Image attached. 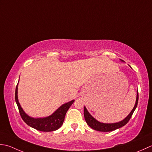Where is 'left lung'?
Segmentation results:
<instances>
[{
  "label": "left lung",
  "mask_w": 152,
  "mask_h": 152,
  "mask_svg": "<svg viewBox=\"0 0 152 152\" xmlns=\"http://www.w3.org/2000/svg\"><path fill=\"white\" fill-rule=\"evenodd\" d=\"M138 102V92H137V100H136V104L135 106L133 108L131 112L129 113V115L126 117L125 119L123 121L116 123H102L98 121L97 120H96L93 117H92L91 114L88 113L87 110L86 109V107H84V117L86 123L88 124L89 126H91L92 129L98 131H101V132H110L115 131V130L119 129L122 127L124 125H125L126 123H127L130 119L131 118L133 113L135 110L136 108L137 107Z\"/></svg>",
  "instance_id": "left-lung-1"
}]
</instances>
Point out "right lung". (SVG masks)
Masks as SVG:
<instances>
[{"instance_id": "1", "label": "right lung", "mask_w": 152, "mask_h": 152, "mask_svg": "<svg viewBox=\"0 0 152 152\" xmlns=\"http://www.w3.org/2000/svg\"><path fill=\"white\" fill-rule=\"evenodd\" d=\"M15 100L19 110L21 117L27 125L42 132H51L58 129L62 125L67 110L75 100L63 104L51 115L45 118H32L24 112L18 99V85L15 88Z\"/></svg>"}]
</instances>
